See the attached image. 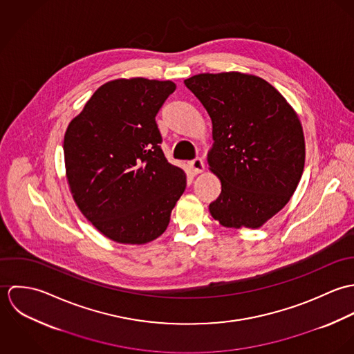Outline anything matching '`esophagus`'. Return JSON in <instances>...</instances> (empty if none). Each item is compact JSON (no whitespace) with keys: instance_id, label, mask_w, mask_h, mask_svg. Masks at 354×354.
Returning <instances> with one entry per match:
<instances>
[{"instance_id":"esophagus-1","label":"esophagus","mask_w":354,"mask_h":354,"mask_svg":"<svg viewBox=\"0 0 354 354\" xmlns=\"http://www.w3.org/2000/svg\"><path fill=\"white\" fill-rule=\"evenodd\" d=\"M189 167L192 169V171L195 174H199V173H202L203 170H204V162H203L201 158H196V159L189 162Z\"/></svg>"}]
</instances>
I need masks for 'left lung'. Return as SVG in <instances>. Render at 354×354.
I'll return each mask as SVG.
<instances>
[{
  "mask_svg": "<svg viewBox=\"0 0 354 354\" xmlns=\"http://www.w3.org/2000/svg\"><path fill=\"white\" fill-rule=\"evenodd\" d=\"M212 122L209 170L221 180L211 216L230 229H257L293 196L305 163L301 121L264 79L201 73L184 80Z\"/></svg>",
  "mask_w": 354,
  "mask_h": 354,
  "instance_id": "8db88e82",
  "label": "left lung"
}]
</instances>
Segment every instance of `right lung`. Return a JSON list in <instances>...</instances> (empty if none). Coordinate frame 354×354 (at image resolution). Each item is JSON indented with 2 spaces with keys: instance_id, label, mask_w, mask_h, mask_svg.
Returning a JSON list of instances; mask_svg holds the SVG:
<instances>
[{
  "instance_id": "add662e5",
  "label": "right lung",
  "mask_w": 354,
  "mask_h": 354,
  "mask_svg": "<svg viewBox=\"0 0 354 354\" xmlns=\"http://www.w3.org/2000/svg\"><path fill=\"white\" fill-rule=\"evenodd\" d=\"M174 90L170 80L107 82L66 128L64 158L72 198L115 243L142 245L158 239L185 191L187 176L167 162L155 122Z\"/></svg>"
}]
</instances>
